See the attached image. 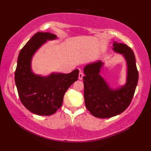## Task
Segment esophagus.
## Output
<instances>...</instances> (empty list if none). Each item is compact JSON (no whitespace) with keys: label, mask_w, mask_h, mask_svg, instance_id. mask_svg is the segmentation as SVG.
<instances>
[{"label":"esophagus","mask_w":151,"mask_h":151,"mask_svg":"<svg viewBox=\"0 0 151 151\" xmlns=\"http://www.w3.org/2000/svg\"><path fill=\"white\" fill-rule=\"evenodd\" d=\"M83 76H84V74H83L81 72L79 73V75H78V78H79V80H82Z\"/></svg>","instance_id":"obj_1"}]
</instances>
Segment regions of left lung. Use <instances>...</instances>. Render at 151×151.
<instances>
[{"label": "left lung", "mask_w": 151, "mask_h": 151, "mask_svg": "<svg viewBox=\"0 0 151 151\" xmlns=\"http://www.w3.org/2000/svg\"><path fill=\"white\" fill-rule=\"evenodd\" d=\"M113 50L121 54L127 63V78L124 85L113 88L101 75L104 65L101 60L89 63L84 68L86 107L98 118H110L121 114L129 107L138 81L136 58L127 45L113 43Z\"/></svg>", "instance_id": "obj_1"}]
</instances>
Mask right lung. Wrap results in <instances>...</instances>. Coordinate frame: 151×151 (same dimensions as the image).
<instances>
[{
  "mask_svg": "<svg viewBox=\"0 0 151 151\" xmlns=\"http://www.w3.org/2000/svg\"><path fill=\"white\" fill-rule=\"evenodd\" d=\"M58 39L56 35L37 32L19 52L15 82L20 100L32 113L50 115L62 106L67 89L78 80V69L68 74L52 72L47 76L37 75L32 69V60L47 41Z\"/></svg>",
  "mask_w": 151,
  "mask_h": 151,
  "instance_id": "right-lung-1",
  "label": "right lung"
}]
</instances>
